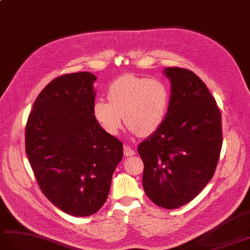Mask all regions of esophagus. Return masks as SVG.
<instances>
[{"label":"esophagus","mask_w":250,"mask_h":250,"mask_svg":"<svg viewBox=\"0 0 250 250\" xmlns=\"http://www.w3.org/2000/svg\"><path fill=\"white\" fill-rule=\"evenodd\" d=\"M124 155L126 157H130L135 155V150H133L129 145H124Z\"/></svg>","instance_id":"obj_1"}]
</instances>
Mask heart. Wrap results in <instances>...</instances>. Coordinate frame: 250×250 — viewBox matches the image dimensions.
<instances>
[{"label":"heart","instance_id":"obj_1","mask_svg":"<svg viewBox=\"0 0 250 250\" xmlns=\"http://www.w3.org/2000/svg\"><path fill=\"white\" fill-rule=\"evenodd\" d=\"M108 100H97L93 106V115L103 130L117 136L124 117L130 132L148 136L166 119L169 90L160 79L125 75L110 84Z\"/></svg>","mask_w":250,"mask_h":250}]
</instances>
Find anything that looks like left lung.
Instances as JSON below:
<instances>
[{"label":"left lung","instance_id":"1","mask_svg":"<svg viewBox=\"0 0 250 250\" xmlns=\"http://www.w3.org/2000/svg\"><path fill=\"white\" fill-rule=\"evenodd\" d=\"M171 96L163 123L138 146L143 188L164 209L190 203L213 177L223 144L221 111L190 70L167 68Z\"/></svg>","mask_w":250,"mask_h":250}]
</instances>
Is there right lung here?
<instances>
[{
  "label": "right lung",
  "instance_id": "1",
  "mask_svg": "<svg viewBox=\"0 0 250 250\" xmlns=\"http://www.w3.org/2000/svg\"><path fill=\"white\" fill-rule=\"evenodd\" d=\"M96 77L78 72L55 78L28 115L25 151L46 198L74 216H89L105 204L123 144L93 115Z\"/></svg>",
  "mask_w": 250,
  "mask_h": 250
}]
</instances>
